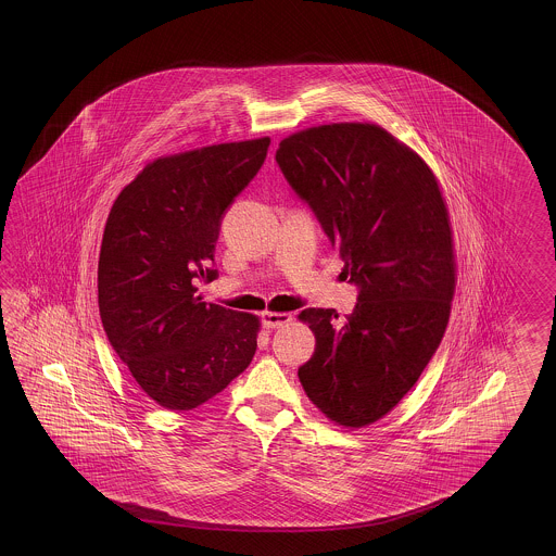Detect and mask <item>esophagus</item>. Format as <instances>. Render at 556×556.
Returning <instances> with one entry per match:
<instances>
[{"mask_svg":"<svg viewBox=\"0 0 556 556\" xmlns=\"http://www.w3.org/2000/svg\"><path fill=\"white\" fill-rule=\"evenodd\" d=\"M290 319H292V316L286 314V312H264L262 314V324L266 328H273V330L274 328H282Z\"/></svg>","mask_w":556,"mask_h":556,"instance_id":"obj_1","label":"esophagus"}]
</instances>
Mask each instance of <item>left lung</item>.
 <instances>
[{"label": "left lung", "mask_w": 556, "mask_h": 556, "mask_svg": "<svg viewBox=\"0 0 556 556\" xmlns=\"http://www.w3.org/2000/svg\"><path fill=\"white\" fill-rule=\"evenodd\" d=\"M276 161L359 288L343 319L300 312L316 352L298 378L333 424L371 426L414 388L447 328L457 282L447 202L426 161L374 123L298 130Z\"/></svg>", "instance_id": "left-lung-1"}]
</instances>
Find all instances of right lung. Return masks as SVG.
Returning a JSON list of instances; mask_svg holds the SVG:
<instances>
[{
    "label": "right lung",
    "mask_w": 556,
    "mask_h": 556,
    "mask_svg": "<svg viewBox=\"0 0 556 556\" xmlns=\"http://www.w3.org/2000/svg\"><path fill=\"white\" fill-rule=\"evenodd\" d=\"M268 137L166 154L118 192L99 254L106 338L141 390L190 412L238 378L256 354L261 319L202 302L213 282L220 220L258 173Z\"/></svg>",
    "instance_id": "1"
}]
</instances>
